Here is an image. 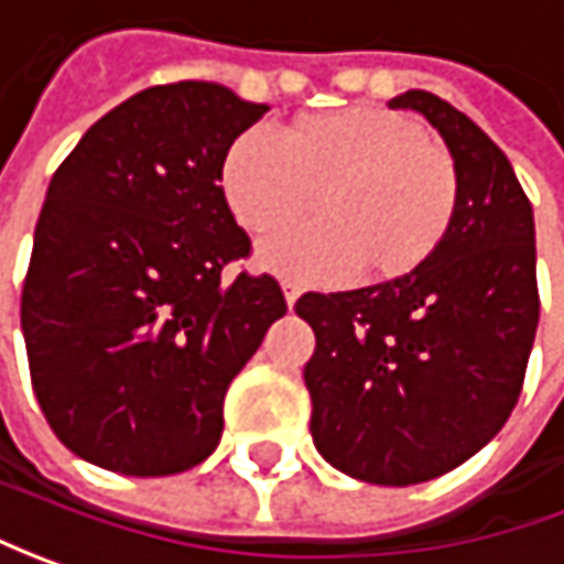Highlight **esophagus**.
Here are the masks:
<instances>
[{
    "label": "esophagus",
    "instance_id": "esophagus-1",
    "mask_svg": "<svg viewBox=\"0 0 564 564\" xmlns=\"http://www.w3.org/2000/svg\"><path fill=\"white\" fill-rule=\"evenodd\" d=\"M300 286H296V283H283V296H286V305H290V308H293V305H296V300H300Z\"/></svg>",
    "mask_w": 564,
    "mask_h": 564
}]
</instances>
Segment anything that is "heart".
Wrapping results in <instances>:
<instances>
[{"mask_svg": "<svg viewBox=\"0 0 564 564\" xmlns=\"http://www.w3.org/2000/svg\"><path fill=\"white\" fill-rule=\"evenodd\" d=\"M218 184L252 237H278L315 205L321 224L259 252L264 268L300 281L412 278L446 243L462 199L453 155L415 118L371 102L300 115L281 147L237 137Z\"/></svg>", "mask_w": 564, "mask_h": 564, "instance_id": "heart-1", "label": "heart"}]
</instances>
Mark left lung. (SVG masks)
Instances as JSON below:
<instances>
[{
  "label": "left lung",
  "mask_w": 564,
  "mask_h": 564,
  "mask_svg": "<svg viewBox=\"0 0 564 564\" xmlns=\"http://www.w3.org/2000/svg\"><path fill=\"white\" fill-rule=\"evenodd\" d=\"M458 167L456 224L417 274L305 293L315 449L343 475L409 487L446 475L502 431L540 321L534 208L506 152L446 99L409 89Z\"/></svg>",
  "instance_id": "obj_1"
}]
</instances>
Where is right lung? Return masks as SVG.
Wrapping results in <instances>:
<instances>
[{
  "label": "right lung",
  "mask_w": 564,
  "mask_h": 564,
  "mask_svg": "<svg viewBox=\"0 0 564 564\" xmlns=\"http://www.w3.org/2000/svg\"><path fill=\"white\" fill-rule=\"evenodd\" d=\"M268 106L221 84L149 87L52 174L21 293L30 383L74 456L130 477L196 468L224 393L286 315L218 186L224 152Z\"/></svg>",
  "instance_id": "1"
}]
</instances>
